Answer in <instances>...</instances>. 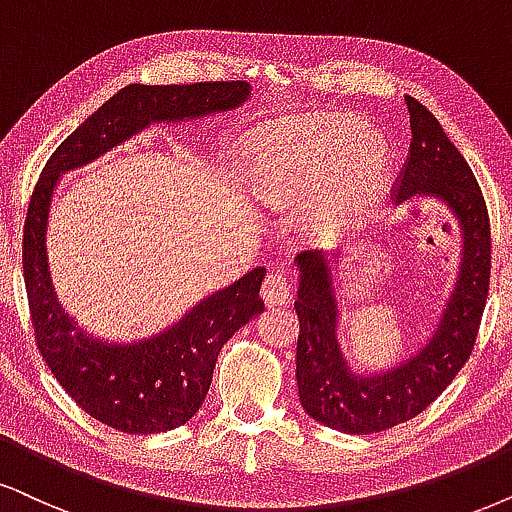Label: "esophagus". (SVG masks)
Instances as JSON below:
<instances>
[{"label":"esophagus","instance_id":"1","mask_svg":"<svg viewBox=\"0 0 512 512\" xmlns=\"http://www.w3.org/2000/svg\"><path fill=\"white\" fill-rule=\"evenodd\" d=\"M262 297L269 307H281L290 302V281L283 271H271L262 283Z\"/></svg>","mask_w":512,"mask_h":512}]
</instances>
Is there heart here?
<instances>
[{
	"instance_id": "obj_1",
	"label": "heart",
	"mask_w": 512,
	"mask_h": 512,
	"mask_svg": "<svg viewBox=\"0 0 512 512\" xmlns=\"http://www.w3.org/2000/svg\"><path fill=\"white\" fill-rule=\"evenodd\" d=\"M390 158L371 132L345 115L283 120L264 129L250 155V181L267 208H302L323 196L321 229L364 215L385 189Z\"/></svg>"
}]
</instances>
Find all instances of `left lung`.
<instances>
[{
  "instance_id": "left-lung-1",
  "label": "left lung",
  "mask_w": 512,
  "mask_h": 512,
  "mask_svg": "<svg viewBox=\"0 0 512 512\" xmlns=\"http://www.w3.org/2000/svg\"><path fill=\"white\" fill-rule=\"evenodd\" d=\"M406 106L411 144L397 177V200L404 203L413 193H425L454 212L461 226V267L428 345L397 368L359 375L347 366L338 345V300L331 278V264L338 260L312 250L297 255L300 401L314 420L347 435L390 430L428 409L470 359L489 293L491 229L480 184L435 115L413 96H406Z\"/></svg>"
}]
</instances>
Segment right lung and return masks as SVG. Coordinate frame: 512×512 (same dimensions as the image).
I'll list each match as a JSON object with an SVG mask.
<instances>
[{"label":"right lung","mask_w":512,"mask_h":512,"mask_svg":"<svg viewBox=\"0 0 512 512\" xmlns=\"http://www.w3.org/2000/svg\"><path fill=\"white\" fill-rule=\"evenodd\" d=\"M250 96V84H129L94 111L51 153L32 191L23 229V276L32 328L44 364L75 404L108 428L155 435L196 416L210 390L224 342L264 309L257 267L200 300L184 319L155 338L108 345L84 335L61 307L47 262V222L56 181L151 122H177L231 111Z\"/></svg>","instance_id":"obj_1"}]
</instances>
